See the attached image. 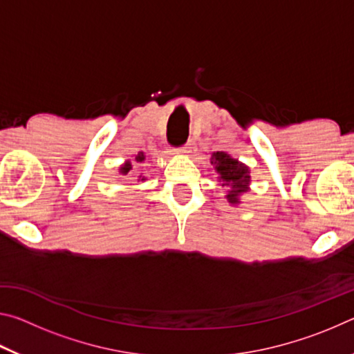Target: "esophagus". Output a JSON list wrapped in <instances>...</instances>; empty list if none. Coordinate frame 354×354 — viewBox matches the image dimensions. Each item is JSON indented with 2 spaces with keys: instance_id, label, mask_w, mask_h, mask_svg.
<instances>
[{
  "instance_id": "obj_1",
  "label": "esophagus",
  "mask_w": 354,
  "mask_h": 354,
  "mask_svg": "<svg viewBox=\"0 0 354 354\" xmlns=\"http://www.w3.org/2000/svg\"><path fill=\"white\" fill-rule=\"evenodd\" d=\"M192 145H194V143H190V142H187V143H185V145H184V147H181V148H178V151H179V153H181V154H190L192 151H194V147H192Z\"/></svg>"
}]
</instances>
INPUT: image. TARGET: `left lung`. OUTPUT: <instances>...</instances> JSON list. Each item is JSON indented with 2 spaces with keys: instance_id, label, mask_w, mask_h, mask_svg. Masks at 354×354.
Here are the masks:
<instances>
[{
  "instance_id": "8db88e82",
  "label": "left lung",
  "mask_w": 354,
  "mask_h": 354,
  "mask_svg": "<svg viewBox=\"0 0 354 354\" xmlns=\"http://www.w3.org/2000/svg\"><path fill=\"white\" fill-rule=\"evenodd\" d=\"M212 164H215V170L220 175V179L223 181V185H231V190H227L226 198L232 205L239 203V195L247 190V185L250 183L248 167L237 162L226 153H214Z\"/></svg>"
}]
</instances>
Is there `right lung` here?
<instances>
[{
    "mask_svg": "<svg viewBox=\"0 0 354 354\" xmlns=\"http://www.w3.org/2000/svg\"><path fill=\"white\" fill-rule=\"evenodd\" d=\"M136 160H137V162H142V160H145V156H143V153H139V154L136 156ZM131 169H133V167H131V162H129V160H128V162L124 164V165H123L122 169H120V170H122L123 175H128V173H129V170H131Z\"/></svg>",
    "mask_w": 354,
    "mask_h": 354,
    "instance_id": "right-lung-1",
    "label": "right lung"
}]
</instances>
